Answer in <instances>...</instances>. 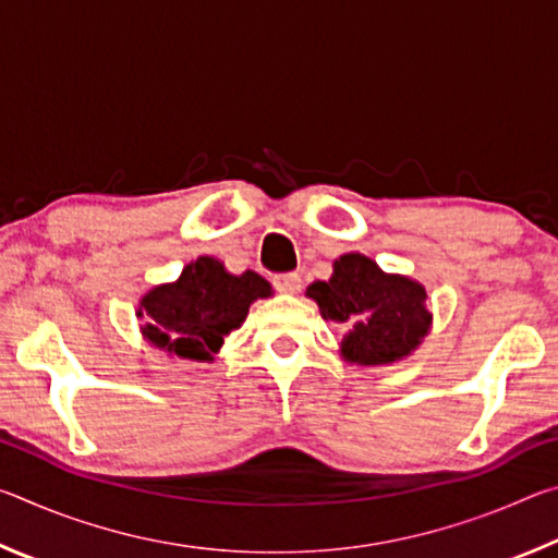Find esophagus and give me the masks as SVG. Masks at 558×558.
Returning <instances> with one entry per match:
<instances>
[{
    "label": "esophagus",
    "instance_id": "1",
    "mask_svg": "<svg viewBox=\"0 0 558 558\" xmlns=\"http://www.w3.org/2000/svg\"><path fill=\"white\" fill-rule=\"evenodd\" d=\"M272 286H276L282 295H295V292H300L302 288V280L298 272H282V276L272 278Z\"/></svg>",
    "mask_w": 558,
    "mask_h": 558
}]
</instances>
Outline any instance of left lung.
Instances as JSON below:
<instances>
[{"label":"left lung","instance_id":"8db88e82","mask_svg":"<svg viewBox=\"0 0 558 558\" xmlns=\"http://www.w3.org/2000/svg\"><path fill=\"white\" fill-rule=\"evenodd\" d=\"M305 295L319 315L344 325L339 356L356 366H389L411 356L433 327L426 288L401 272H386L364 253H344L329 280H315Z\"/></svg>","mask_w":558,"mask_h":558}]
</instances>
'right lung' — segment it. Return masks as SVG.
<instances>
[{
  "mask_svg": "<svg viewBox=\"0 0 558 558\" xmlns=\"http://www.w3.org/2000/svg\"><path fill=\"white\" fill-rule=\"evenodd\" d=\"M270 295L272 286L258 272L233 276L219 258L199 256L177 280L140 298L137 317L145 319L140 332L169 359L211 364L223 339L248 317L253 302Z\"/></svg>",
  "mask_w": 558,
  "mask_h": 558,
  "instance_id": "right-lung-1",
  "label": "right lung"
}]
</instances>
